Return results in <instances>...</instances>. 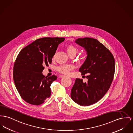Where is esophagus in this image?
<instances>
[{"instance_id": "34e87169", "label": "esophagus", "mask_w": 133, "mask_h": 133, "mask_svg": "<svg viewBox=\"0 0 133 133\" xmlns=\"http://www.w3.org/2000/svg\"><path fill=\"white\" fill-rule=\"evenodd\" d=\"M59 78H63V77H65V76H63V75H60L59 76Z\"/></svg>"}]
</instances>
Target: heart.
<instances>
[{
	"label": "heart",
	"instance_id": "b5f03b06",
	"mask_svg": "<svg viewBox=\"0 0 133 133\" xmlns=\"http://www.w3.org/2000/svg\"><path fill=\"white\" fill-rule=\"evenodd\" d=\"M67 53H68L69 55L70 54H76V53L78 52V49L76 47L72 45H68L66 46V48ZM54 57V56L53 58ZM73 69V66L70 65V64H65V65H61L58 67L57 68V70L60 72L61 73H62L63 74H65L67 75L69 73L70 71L71 70Z\"/></svg>",
	"mask_w": 133,
	"mask_h": 133
}]
</instances>
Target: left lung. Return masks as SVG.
<instances>
[{
  "label": "left lung",
  "mask_w": 133,
  "mask_h": 133,
  "mask_svg": "<svg viewBox=\"0 0 133 133\" xmlns=\"http://www.w3.org/2000/svg\"><path fill=\"white\" fill-rule=\"evenodd\" d=\"M75 42L87 52L86 60L79 71L82 75H86L88 81L84 83L82 79H76L71 90V98L81 106H88L101 99L109 88L115 71V58L96 39L78 38Z\"/></svg>",
  "instance_id": "8db88e82"
}]
</instances>
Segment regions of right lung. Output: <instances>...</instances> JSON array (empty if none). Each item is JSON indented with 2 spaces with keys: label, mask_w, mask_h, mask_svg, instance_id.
I'll return each instance as SVG.
<instances>
[{
  "label": "right lung",
  "mask_w": 133,
  "mask_h": 133,
  "mask_svg": "<svg viewBox=\"0 0 133 133\" xmlns=\"http://www.w3.org/2000/svg\"><path fill=\"white\" fill-rule=\"evenodd\" d=\"M64 38L44 37L37 39L24 47L14 64L13 77L20 96L27 103L38 105L51 95L50 85L55 75L45 76L44 65L51 63L58 44Z\"/></svg>",
  "instance_id": "right-lung-1"
}]
</instances>
